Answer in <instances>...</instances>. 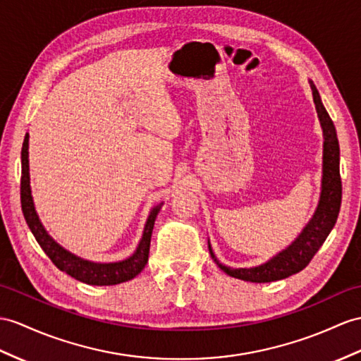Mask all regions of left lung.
I'll list each match as a JSON object with an SVG mask.
<instances>
[{
	"label": "left lung",
	"instance_id": "8db88e82",
	"mask_svg": "<svg viewBox=\"0 0 361 361\" xmlns=\"http://www.w3.org/2000/svg\"><path fill=\"white\" fill-rule=\"evenodd\" d=\"M311 90L314 96L315 109H317L319 118L322 122L324 145H323V183H322V196L320 204L315 211L311 222L306 225L303 233L298 235V239L291 247L282 251L274 259L267 262L265 265L256 268H228L222 263H219L216 256L209 248L211 257L228 276L234 279L247 280L254 283H267L274 280H282L289 276L300 272L307 267V263L312 260L315 252L320 250L323 242L326 240L331 230L337 222L338 211L341 205V178H340V148L337 131L334 127V122L329 118L326 109L323 107L320 94L311 81Z\"/></svg>",
	"mask_w": 361,
	"mask_h": 361
}]
</instances>
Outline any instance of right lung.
<instances>
[{
	"mask_svg": "<svg viewBox=\"0 0 361 361\" xmlns=\"http://www.w3.org/2000/svg\"><path fill=\"white\" fill-rule=\"evenodd\" d=\"M161 207L162 204L152 209L145 225L142 240H140L136 252L130 259L118 263H92L73 256V254H70L64 248H61L59 245L46 233L37 216V211H35L30 195L29 178V135H25L21 150V208L24 219L25 222H27L32 234L35 235V239H37L39 247L47 254L49 259L54 262V265L58 269L64 271L66 274L79 280V282L87 285L107 286L128 282V280L135 279L139 272L145 268L148 262L153 226L157 213L161 211Z\"/></svg>",
	"mask_w": 361,
	"mask_h": 361,
	"instance_id": "add662e5",
	"label": "right lung"
}]
</instances>
